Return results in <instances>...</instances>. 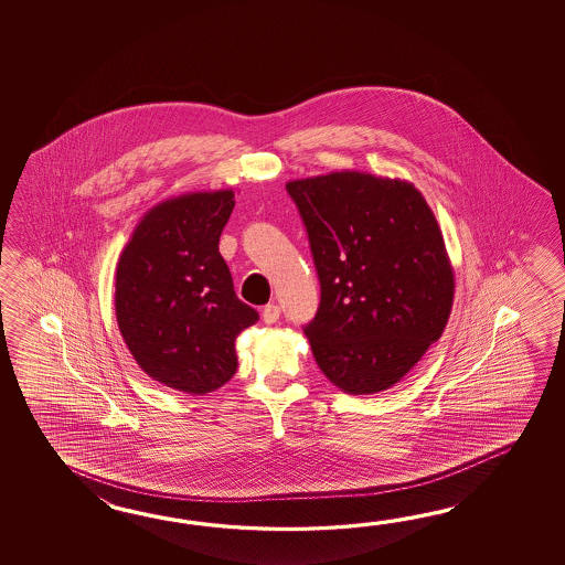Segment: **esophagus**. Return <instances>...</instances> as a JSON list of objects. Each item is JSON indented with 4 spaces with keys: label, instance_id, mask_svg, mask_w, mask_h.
<instances>
[{
    "label": "esophagus",
    "instance_id": "obj_1",
    "mask_svg": "<svg viewBox=\"0 0 565 565\" xmlns=\"http://www.w3.org/2000/svg\"><path fill=\"white\" fill-rule=\"evenodd\" d=\"M278 317H280V307L278 305H266L263 309V321L266 324L277 323Z\"/></svg>",
    "mask_w": 565,
    "mask_h": 565
}]
</instances>
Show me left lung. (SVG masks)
Segmentation results:
<instances>
[{"mask_svg":"<svg viewBox=\"0 0 565 565\" xmlns=\"http://www.w3.org/2000/svg\"><path fill=\"white\" fill-rule=\"evenodd\" d=\"M321 302L302 331L348 394L397 384L445 331L455 277L433 210L408 181L335 171L288 181Z\"/></svg>","mask_w":565,"mask_h":565,"instance_id":"1","label":"left lung"}]
</instances>
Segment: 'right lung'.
Segmentation results:
<instances>
[{
	"label": "right lung",
	"instance_id": "right-lung-1",
	"mask_svg": "<svg viewBox=\"0 0 565 565\" xmlns=\"http://www.w3.org/2000/svg\"><path fill=\"white\" fill-rule=\"evenodd\" d=\"M232 210V190L156 205L117 265V323L132 358L157 382L198 396L236 373L234 341L258 321L217 250Z\"/></svg>",
	"mask_w": 565,
	"mask_h": 565
}]
</instances>
